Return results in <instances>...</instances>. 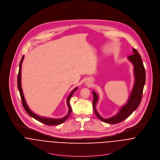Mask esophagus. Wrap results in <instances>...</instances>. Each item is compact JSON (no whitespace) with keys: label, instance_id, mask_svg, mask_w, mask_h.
Wrapping results in <instances>:
<instances>
[{"label":"esophagus","instance_id":"34e87169","mask_svg":"<svg viewBox=\"0 0 160 160\" xmlns=\"http://www.w3.org/2000/svg\"><path fill=\"white\" fill-rule=\"evenodd\" d=\"M86 84H88V85H90V84H91V82H90V81H88L87 82H86Z\"/></svg>","mask_w":160,"mask_h":160}]
</instances>
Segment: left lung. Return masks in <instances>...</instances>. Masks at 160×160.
<instances>
[{"mask_svg":"<svg viewBox=\"0 0 160 160\" xmlns=\"http://www.w3.org/2000/svg\"><path fill=\"white\" fill-rule=\"evenodd\" d=\"M133 53L134 54L129 56L128 58L134 65L135 82L128 102L121 108L117 114L107 119L102 118L95 108L98 96L95 92H92L93 95L92 102L93 111L97 118L105 122L108 124H116L122 121L132 114L140 103L143 87L145 83V71L141 57L136 49L133 48Z\"/></svg>","mask_w":160,"mask_h":160,"instance_id":"left-lung-1","label":"left lung"}]
</instances>
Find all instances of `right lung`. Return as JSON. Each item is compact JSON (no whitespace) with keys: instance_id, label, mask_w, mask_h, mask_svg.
Wrapping results in <instances>:
<instances>
[{"instance_id":"right-lung-1","label":"right lung","mask_w":160,"mask_h":160,"mask_svg":"<svg viewBox=\"0 0 160 160\" xmlns=\"http://www.w3.org/2000/svg\"><path fill=\"white\" fill-rule=\"evenodd\" d=\"M23 59H24V55L22 58V60L20 61V67H19V71H18V79H17V84H18V91L20 92V97H21V99H22V104H23V107L24 108V110H26V112L28 113V114H29L30 116L32 117L33 118H34L35 119H36L37 121L42 122L44 124H45L46 125H52V126H55V125H58L62 123H63V122H65L71 114V107L70 106L69 104V100L71 98V97H72V95H73V93H74V92L76 91L78 89V87H76L75 89H74L70 93V94L69 95L68 97H67V105L68 107V112L67 114V115L62 118H59V119H54V118H45V117H42L40 116H38L35 113H34L28 107L25 98L24 97L23 95V91H22V82H21V71H22V64L23 62Z\"/></svg>"}]
</instances>
